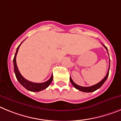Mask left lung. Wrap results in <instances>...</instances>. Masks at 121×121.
Instances as JSON below:
<instances>
[{
    "label": "left lung",
    "mask_w": 121,
    "mask_h": 121,
    "mask_svg": "<svg viewBox=\"0 0 121 121\" xmlns=\"http://www.w3.org/2000/svg\"><path fill=\"white\" fill-rule=\"evenodd\" d=\"M102 45H103V46H104V48H105L106 50H107V52H108V49H107V47H106V46H105L104 44H102ZM109 61H110V60H109ZM109 70H110V63H109L108 71V72H107V75H106V76L104 78H103V79L100 82H99L98 83L95 84V85H93V86H91L84 87V86H81L78 85H77L76 83H75L73 82V80H72V79L71 78V77H70V81H71V83H72V85L75 87L77 90H79V91H82V92H93V91H96L97 90H98L99 88H100V87L102 86L103 84L104 83V82L106 81V80L107 79L108 77Z\"/></svg>",
    "instance_id": "8db88e82"
}]
</instances>
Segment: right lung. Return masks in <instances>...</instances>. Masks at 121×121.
<instances>
[{
	"instance_id": "obj_1",
	"label": "right lung",
	"mask_w": 121,
	"mask_h": 121,
	"mask_svg": "<svg viewBox=\"0 0 121 121\" xmlns=\"http://www.w3.org/2000/svg\"><path fill=\"white\" fill-rule=\"evenodd\" d=\"M22 43L19 44V46L17 47L16 50V52L15 55L14 56V58H13V65H14V73H15L16 77L17 80H18L19 82L21 83V85H22V86L24 87V88L27 89V90L30 91H33V92H38V91H42V90H44L46 88H48L50 84L51 83V82L53 80V75L52 74L51 77H50V79L48 80V81H46L45 82L43 83H33L30 82V81L27 80L26 78H24L22 75L21 74V73L19 72L18 70V68L17 66L16 65V55L18 52L19 48L20 46L22 44Z\"/></svg>"
}]
</instances>
